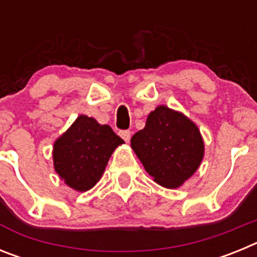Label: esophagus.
<instances>
[{"label": "esophagus", "mask_w": 257, "mask_h": 257, "mask_svg": "<svg viewBox=\"0 0 257 257\" xmlns=\"http://www.w3.org/2000/svg\"><path fill=\"white\" fill-rule=\"evenodd\" d=\"M119 136H121V138L124 140V142L128 143V142H130V139H131V131L130 130H122V131H119Z\"/></svg>", "instance_id": "obj_1"}]
</instances>
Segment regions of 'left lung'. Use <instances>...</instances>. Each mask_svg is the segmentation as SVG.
Returning <instances> with one entry per match:
<instances>
[{
	"label": "left lung",
	"mask_w": 257,
	"mask_h": 257,
	"mask_svg": "<svg viewBox=\"0 0 257 257\" xmlns=\"http://www.w3.org/2000/svg\"><path fill=\"white\" fill-rule=\"evenodd\" d=\"M131 147L154 181L171 189L194 174L205 152L198 127L165 105L149 113L144 128L131 138Z\"/></svg>",
	"instance_id": "8db88e82"
}]
</instances>
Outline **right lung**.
Returning a JSON list of instances; mask_svg holds the SVG:
<instances>
[{"label":"right lung","instance_id":"right-lung-1","mask_svg":"<svg viewBox=\"0 0 257 257\" xmlns=\"http://www.w3.org/2000/svg\"><path fill=\"white\" fill-rule=\"evenodd\" d=\"M123 140L108 124L79 115L54 144V166L64 183L85 192L101 178L113 151Z\"/></svg>","mask_w":257,"mask_h":257}]
</instances>
